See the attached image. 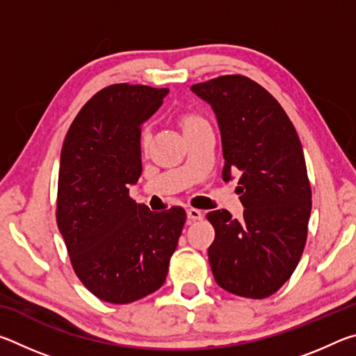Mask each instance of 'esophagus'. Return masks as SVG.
<instances>
[{"label": "esophagus", "mask_w": 356, "mask_h": 356, "mask_svg": "<svg viewBox=\"0 0 356 356\" xmlns=\"http://www.w3.org/2000/svg\"><path fill=\"white\" fill-rule=\"evenodd\" d=\"M186 216H188V221H196V220H202V212L197 209H188L186 210Z\"/></svg>", "instance_id": "1"}]
</instances>
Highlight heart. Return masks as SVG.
Returning a JSON list of instances; mask_svg holds the SVG:
<instances>
[{
  "label": "heart",
  "instance_id": "1",
  "mask_svg": "<svg viewBox=\"0 0 356 356\" xmlns=\"http://www.w3.org/2000/svg\"><path fill=\"white\" fill-rule=\"evenodd\" d=\"M202 122H206V120H204V118L200 116V114H196V113H185L184 116L180 118V124H182L184 130L195 127V125L202 124ZM140 141H141V146L146 147V144H147V134H146V131H143V134H141Z\"/></svg>",
  "mask_w": 356,
  "mask_h": 356
}]
</instances>
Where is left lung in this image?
Returning a JSON list of instances; mask_svg holds the SVG:
<instances>
[{
  "label": "left lung",
  "instance_id": "8db88e82",
  "mask_svg": "<svg viewBox=\"0 0 356 356\" xmlns=\"http://www.w3.org/2000/svg\"><path fill=\"white\" fill-rule=\"evenodd\" d=\"M191 91L218 119L222 180L242 172L243 218L225 209L206 215L215 229L213 278L238 297L267 298L291 278L308 237L311 184L297 130L278 100L248 76L221 75Z\"/></svg>",
  "mask_w": 356,
  "mask_h": 356
}]
</instances>
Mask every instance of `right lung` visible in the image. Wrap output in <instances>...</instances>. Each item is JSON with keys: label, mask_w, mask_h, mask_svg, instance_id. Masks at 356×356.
Here are the masks:
<instances>
[{"label": "right lung", "mask_w": 356, "mask_h": 356, "mask_svg": "<svg viewBox=\"0 0 356 356\" xmlns=\"http://www.w3.org/2000/svg\"><path fill=\"white\" fill-rule=\"evenodd\" d=\"M166 88L118 83L94 94L64 138L56 222L83 286L127 305L163 286L186 220L182 207L152 212L129 195L141 176V125Z\"/></svg>", "instance_id": "obj_1"}]
</instances>
